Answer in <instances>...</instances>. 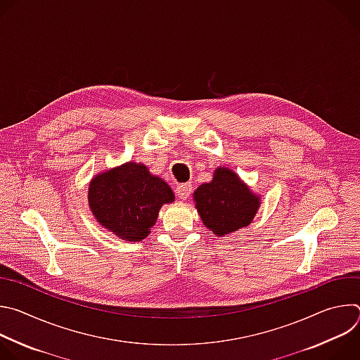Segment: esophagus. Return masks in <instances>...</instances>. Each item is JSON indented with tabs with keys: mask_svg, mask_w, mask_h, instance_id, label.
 <instances>
[{
	"mask_svg": "<svg viewBox=\"0 0 360 360\" xmlns=\"http://www.w3.org/2000/svg\"><path fill=\"white\" fill-rule=\"evenodd\" d=\"M191 192H192V184H189V182L181 184L176 186V195L181 199H186L191 195Z\"/></svg>",
	"mask_w": 360,
	"mask_h": 360,
	"instance_id": "34e87169",
	"label": "esophagus"
}]
</instances>
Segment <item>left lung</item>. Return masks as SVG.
<instances>
[{
  "mask_svg": "<svg viewBox=\"0 0 360 360\" xmlns=\"http://www.w3.org/2000/svg\"><path fill=\"white\" fill-rule=\"evenodd\" d=\"M192 199L203 225L219 238L248 226L261 205V195L226 167H218L212 181L199 185Z\"/></svg>",
  "mask_w": 360,
  "mask_h": 360,
  "instance_id": "obj_1",
  "label": "left lung"
}]
</instances>
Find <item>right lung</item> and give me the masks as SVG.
<instances>
[{
	"instance_id": "obj_1",
	"label": "right lung",
	"mask_w": 360,
	"mask_h": 360,
	"mask_svg": "<svg viewBox=\"0 0 360 360\" xmlns=\"http://www.w3.org/2000/svg\"><path fill=\"white\" fill-rule=\"evenodd\" d=\"M174 200L175 195L162 178L131 161L96 174L88 186L89 211L96 222L128 242L145 239L161 208Z\"/></svg>"
}]
</instances>
